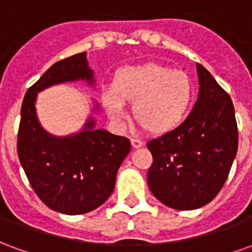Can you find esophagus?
Returning a JSON list of instances; mask_svg holds the SVG:
<instances>
[{
  "label": "esophagus",
  "mask_w": 252,
  "mask_h": 252,
  "mask_svg": "<svg viewBox=\"0 0 252 252\" xmlns=\"http://www.w3.org/2000/svg\"><path fill=\"white\" fill-rule=\"evenodd\" d=\"M131 144L133 148H140L143 147V144H144V143H143L142 140H139V139H131Z\"/></svg>",
  "instance_id": "obj_1"
}]
</instances>
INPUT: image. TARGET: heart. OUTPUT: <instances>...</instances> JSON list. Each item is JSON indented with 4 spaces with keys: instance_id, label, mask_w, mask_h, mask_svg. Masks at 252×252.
<instances>
[{
    "instance_id": "heart-1",
    "label": "heart",
    "mask_w": 252,
    "mask_h": 252,
    "mask_svg": "<svg viewBox=\"0 0 252 252\" xmlns=\"http://www.w3.org/2000/svg\"><path fill=\"white\" fill-rule=\"evenodd\" d=\"M189 74L158 63L121 68L102 101L112 120H126V104H132L133 119L150 133L164 135L184 123L194 99Z\"/></svg>"
}]
</instances>
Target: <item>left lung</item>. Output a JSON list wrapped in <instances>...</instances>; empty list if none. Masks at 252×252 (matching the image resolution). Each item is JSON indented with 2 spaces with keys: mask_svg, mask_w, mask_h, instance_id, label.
Listing matches in <instances>:
<instances>
[{
  "mask_svg": "<svg viewBox=\"0 0 252 252\" xmlns=\"http://www.w3.org/2000/svg\"><path fill=\"white\" fill-rule=\"evenodd\" d=\"M198 97L174 131L147 143L153 154L148 188L162 204L191 211L211 202L227 181L238 151V126L231 97L197 63Z\"/></svg>",
  "mask_w": 252,
  "mask_h": 252,
  "instance_id": "8db88e82",
  "label": "left lung"
}]
</instances>
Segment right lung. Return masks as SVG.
<instances>
[{"label":"right lung","instance_id":"add662e5","mask_svg":"<svg viewBox=\"0 0 252 252\" xmlns=\"http://www.w3.org/2000/svg\"><path fill=\"white\" fill-rule=\"evenodd\" d=\"M83 81L95 85L86 52L54 63L32 85L21 105L17 153L32 189L52 211L82 215L94 211L113 193L117 170L131 151V142L95 126L99 105L75 133L57 136L46 131L36 113L37 93L54 85Z\"/></svg>","mask_w":252,"mask_h":252}]
</instances>
